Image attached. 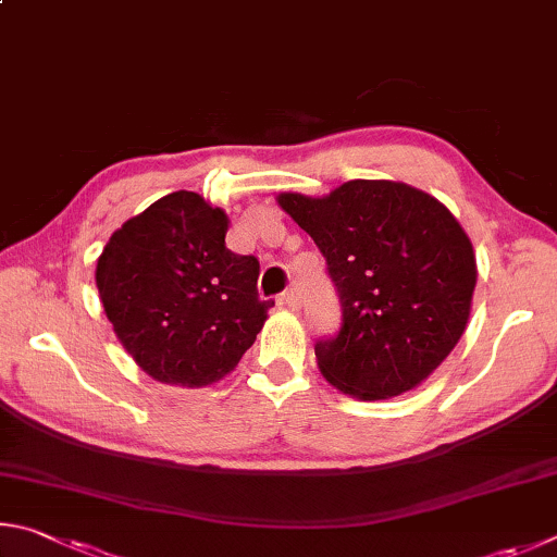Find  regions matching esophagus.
<instances>
[{"label": "esophagus", "mask_w": 557, "mask_h": 557, "mask_svg": "<svg viewBox=\"0 0 557 557\" xmlns=\"http://www.w3.org/2000/svg\"><path fill=\"white\" fill-rule=\"evenodd\" d=\"M278 306H286L290 310H296L300 306V290L298 288H288L286 294L278 298Z\"/></svg>", "instance_id": "34e87169"}]
</instances>
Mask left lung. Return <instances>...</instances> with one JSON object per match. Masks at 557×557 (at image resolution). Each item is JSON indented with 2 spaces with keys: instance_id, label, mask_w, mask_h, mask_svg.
<instances>
[{
  "instance_id": "obj_1",
  "label": "left lung",
  "mask_w": 557,
  "mask_h": 557,
  "mask_svg": "<svg viewBox=\"0 0 557 557\" xmlns=\"http://www.w3.org/2000/svg\"><path fill=\"white\" fill-rule=\"evenodd\" d=\"M327 261L343 325L318 339V367L357 398L411 392L453 352L476 284L472 242L433 195L349 181L325 198L278 195Z\"/></svg>"
}]
</instances>
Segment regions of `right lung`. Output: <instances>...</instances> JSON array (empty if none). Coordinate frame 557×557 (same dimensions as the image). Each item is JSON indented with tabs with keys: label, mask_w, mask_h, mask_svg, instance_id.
<instances>
[{
	"label": "right lung",
	"mask_w": 557,
	"mask_h": 557,
	"mask_svg": "<svg viewBox=\"0 0 557 557\" xmlns=\"http://www.w3.org/2000/svg\"><path fill=\"white\" fill-rule=\"evenodd\" d=\"M227 214L175 190L116 230L97 259V290L116 337L156 382L208 386L253 345L273 300L259 259L224 247Z\"/></svg>",
	"instance_id": "right-lung-1"
}]
</instances>
